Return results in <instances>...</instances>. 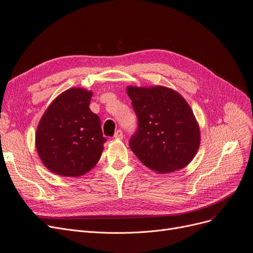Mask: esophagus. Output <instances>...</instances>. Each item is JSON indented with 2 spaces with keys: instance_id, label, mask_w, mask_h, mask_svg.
Returning <instances> with one entry per match:
<instances>
[{
  "instance_id": "esophagus-1",
  "label": "esophagus",
  "mask_w": 253,
  "mask_h": 253,
  "mask_svg": "<svg viewBox=\"0 0 253 253\" xmlns=\"http://www.w3.org/2000/svg\"><path fill=\"white\" fill-rule=\"evenodd\" d=\"M114 137H115L116 139H123V138H124V133H123V130H121V129H117L116 132H115Z\"/></svg>"
}]
</instances>
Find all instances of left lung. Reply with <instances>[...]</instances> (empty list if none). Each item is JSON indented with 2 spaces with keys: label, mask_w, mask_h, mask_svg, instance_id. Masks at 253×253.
Returning a JSON list of instances; mask_svg holds the SVG:
<instances>
[{
  "label": "left lung",
  "mask_w": 253,
  "mask_h": 253,
  "mask_svg": "<svg viewBox=\"0 0 253 253\" xmlns=\"http://www.w3.org/2000/svg\"><path fill=\"white\" fill-rule=\"evenodd\" d=\"M137 116L129 147L145 167L157 172L175 171L193 160L200 144V129L188 103L165 86H128Z\"/></svg>",
  "instance_id": "left-lung-1"
}]
</instances>
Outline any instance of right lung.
<instances>
[{"label":"right lung","mask_w":253,"mask_h":253,"mask_svg":"<svg viewBox=\"0 0 253 253\" xmlns=\"http://www.w3.org/2000/svg\"><path fill=\"white\" fill-rule=\"evenodd\" d=\"M92 93L73 88L60 94L42 117L36 143L42 162L57 175L77 177L100 158L103 137L99 117L90 110Z\"/></svg>","instance_id":"obj_1"}]
</instances>
